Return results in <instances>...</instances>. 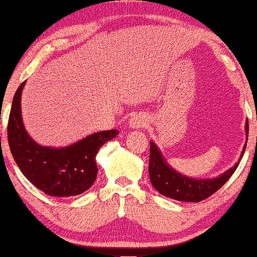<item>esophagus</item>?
I'll return each instance as SVG.
<instances>
[{
    "mask_svg": "<svg viewBox=\"0 0 257 257\" xmlns=\"http://www.w3.org/2000/svg\"><path fill=\"white\" fill-rule=\"evenodd\" d=\"M147 125V119L143 114H134L129 120V126L133 129H141Z\"/></svg>",
    "mask_w": 257,
    "mask_h": 257,
    "instance_id": "34e87169",
    "label": "esophagus"
}]
</instances>
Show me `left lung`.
I'll return each mask as SVG.
<instances>
[{
  "mask_svg": "<svg viewBox=\"0 0 257 257\" xmlns=\"http://www.w3.org/2000/svg\"><path fill=\"white\" fill-rule=\"evenodd\" d=\"M245 133L247 140V134H249L247 120L245 122ZM245 147L246 141L243 151L240 153V158L238 159L234 166L226 170L225 173L220 174L213 179H193L190 176L182 175L181 173L176 172L173 167H170L158 146L153 141H150V181L159 193L169 197V198L180 200V202H200V200L210 197L228 181L232 174L239 166V161L243 157Z\"/></svg>",
  "mask_w": 257,
  "mask_h": 257,
  "instance_id": "left-lung-1",
  "label": "left lung"
}]
</instances>
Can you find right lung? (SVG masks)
<instances>
[{"mask_svg": "<svg viewBox=\"0 0 257 257\" xmlns=\"http://www.w3.org/2000/svg\"><path fill=\"white\" fill-rule=\"evenodd\" d=\"M24 85L25 82L16 91L8 120V144L14 161L25 178L48 196L71 197L83 193L96 179L95 157L99 149L119 132L111 129L94 133L65 147L40 145L29 135L23 122Z\"/></svg>", "mask_w": 257, "mask_h": 257, "instance_id": "right-lung-1", "label": "right lung"}]
</instances>
